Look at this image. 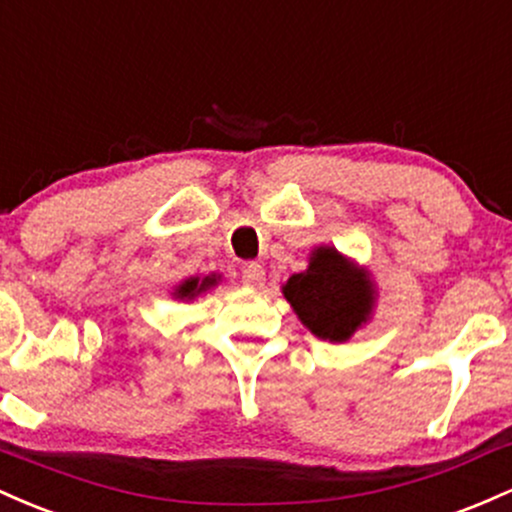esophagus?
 <instances>
[{
	"label": "esophagus",
	"instance_id": "34e87169",
	"mask_svg": "<svg viewBox=\"0 0 512 512\" xmlns=\"http://www.w3.org/2000/svg\"><path fill=\"white\" fill-rule=\"evenodd\" d=\"M263 278H266V271H263L261 263H246L244 271H241V280H244V283L251 285V287L261 285Z\"/></svg>",
	"mask_w": 512,
	"mask_h": 512
}]
</instances>
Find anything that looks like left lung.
<instances>
[{
  "label": "left lung",
  "mask_w": 512,
  "mask_h": 512,
  "mask_svg": "<svg viewBox=\"0 0 512 512\" xmlns=\"http://www.w3.org/2000/svg\"><path fill=\"white\" fill-rule=\"evenodd\" d=\"M283 295L304 329L321 341L346 343L372 319L377 285L365 266L321 244L309 254V266L287 278Z\"/></svg>",
  "instance_id": "8db88e82"
}]
</instances>
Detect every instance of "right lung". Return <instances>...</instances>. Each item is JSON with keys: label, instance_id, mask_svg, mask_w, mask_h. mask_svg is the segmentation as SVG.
Masks as SVG:
<instances>
[{"label": "right lung", "instance_id": "right-lung-1", "mask_svg": "<svg viewBox=\"0 0 512 512\" xmlns=\"http://www.w3.org/2000/svg\"><path fill=\"white\" fill-rule=\"evenodd\" d=\"M222 280L220 273H210V275H193V278H186L181 280L179 285L174 287V292H171V297L174 300H195L198 295H203V292H208L215 287L217 283Z\"/></svg>", "mask_w": 512, "mask_h": 512}]
</instances>
